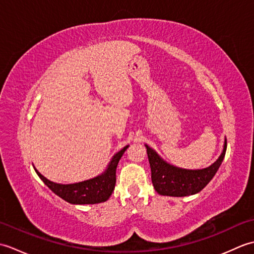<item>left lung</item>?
Returning a JSON list of instances; mask_svg holds the SVG:
<instances>
[{
	"instance_id": "obj_1",
	"label": "left lung",
	"mask_w": 254,
	"mask_h": 254,
	"mask_svg": "<svg viewBox=\"0 0 254 254\" xmlns=\"http://www.w3.org/2000/svg\"><path fill=\"white\" fill-rule=\"evenodd\" d=\"M145 147L147 149L152 170V182L157 193L167 196H188L203 190L213 179L223 163L227 149V141L225 139L223 153L212 166L197 170L178 168L166 163L148 145H145Z\"/></svg>"
}]
</instances>
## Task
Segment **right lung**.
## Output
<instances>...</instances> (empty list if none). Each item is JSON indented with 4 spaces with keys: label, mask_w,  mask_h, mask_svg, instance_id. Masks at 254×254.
<instances>
[{
    "label": "right lung",
    "mask_w": 254,
    "mask_h": 254,
    "mask_svg": "<svg viewBox=\"0 0 254 254\" xmlns=\"http://www.w3.org/2000/svg\"><path fill=\"white\" fill-rule=\"evenodd\" d=\"M128 145L113 156L105 172L93 179L72 185H61L48 180L36 168L37 175L45 182V185L55 192L58 196L71 204H96L106 202L110 197L116 186V170L119 160L126 152Z\"/></svg>",
    "instance_id": "obj_1"
}]
</instances>
